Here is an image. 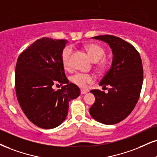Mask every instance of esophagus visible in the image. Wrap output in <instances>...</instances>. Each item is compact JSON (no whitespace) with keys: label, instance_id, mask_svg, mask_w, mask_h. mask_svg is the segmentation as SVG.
<instances>
[{"label":"esophagus","instance_id":"obj_1","mask_svg":"<svg viewBox=\"0 0 157 157\" xmlns=\"http://www.w3.org/2000/svg\"><path fill=\"white\" fill-rule=\"evenodd\" d=\"M87 93V92H86V90H81V94H85Z\"/></svg>","mask_w":157,"mask_h":157}]
</instances>
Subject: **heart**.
Returning <instances> with one entry per match:
<instances>
[{
  "instance_id": "heart-1",
  "label": "heart",
  "mask_w": 157,
  "mask_h": 157,
  "mask_svg": "<svg viewBox=\"0 0 157 157\" xmlns=\"http://www.w3.org/2000/svg\"><path fill=\"white\" fill-rule=\"evenodd\" d=\"M86 49L89 55L93 62H98L105 55V49L98 44H90L86 46ZM73 55V48L70 46H67L64 48L61 55L62 63L64 68L69 70L71 67V57ZM98 67L102 68L105 66V63H101L98 65ZM71 82L79 86L81 88H84L89 84H92L93 82L94 78L92 75L84 74L82 73H76L71 77Z\"/></svg>"
}]
</instances>
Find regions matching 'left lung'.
<instances>
[{
	"label": "left lung",
	"instance_id": "obj_1",
	"mask_svg": "<svg viewBox=\"0 0 157 157\" xmlns=\"http://www.w3.org/2000/svg\"><path fill=\"white\" fill-rule=\"evenodd\" d=\"M110 46L113 53L111 68L100 81V86H108V93L99 90L90 91L95 102L90 108L94 119L105 124L120 122L130 114L140 97L144 80V70L137 49L119 37L98 36Z\"/></svg>",
	"mask_w": 157,
	"mask_h": 157
}]
</instances>
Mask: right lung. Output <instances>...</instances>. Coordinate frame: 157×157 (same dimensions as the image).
Here are the masks:
<instances>
[{
  "instance_id": "add662e5",
  "label": "right lung",
  "mask_w": 157,
  "mask_h": 157,
  "mask_svg": "<svg viewBox=\"0 0 157 157\" xmlns=\"http://www.w3.org/2000/svg\"><path fill=\"white\" fill-rule=\"evenodd\" d=\"M66 40L44 37L24 50L17 59L15 89L17 100L28 119L43 129H52L66 119L68 102L80 95L69 83L61 59ZM59 82L61 89L53 86Z\"/></svg>"
}]
</instances>
